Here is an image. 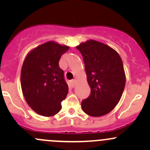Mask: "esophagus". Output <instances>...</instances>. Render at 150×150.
Instances as JSON below:
<instances>
[{"label":"esophagus","instance_id":"1","mask_svg":"<svg viewBox=\"0 0 150 150\" xmlns=\"http://www.w3.org/2000/svg\"><path fill=\"white\" fill-rule=\"evenodd\" d=\"M70 84H71L72 87H75V84H76V81H75V80H72L70 81Z\"/></svg>","mask_w":150,"mask_h":150}]
</instances>
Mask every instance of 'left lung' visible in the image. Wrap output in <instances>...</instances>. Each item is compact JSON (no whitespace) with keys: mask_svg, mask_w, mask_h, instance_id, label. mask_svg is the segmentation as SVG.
I'll return each instance as SVG.
<instances>
[{"mask_svg":"<svg viewBox=\"0 0 150 150\" xmlns=\"http://www.w3.org/2000/svg\"><path fill=\"white\" fill-rule=\"evenodd\" d=\"M83 57L90 95L82 101L85 113L99 117L111 111L119 102L125 85L123 61L111 47L95 40L76 46Z\"/></svg>","mask_w":150,"mask_h":150,"instance_id":"obj_1","label":"left lung"}]
</instances>
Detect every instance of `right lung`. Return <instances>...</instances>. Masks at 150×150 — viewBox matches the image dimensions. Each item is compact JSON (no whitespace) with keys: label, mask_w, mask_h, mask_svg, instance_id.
<instances>
[{"label":"right lung","mask_w":150,"mask_h":150,"mask_svg":"<svg viewBox=\"0 0 150 150\" xmlns=\"http://www.w3.org/2000/svg\"><path fill=\"white\" fill-rule=\"evenodd\" d=\"M69 46L48 42L32 49L21 70L22 93L29 106L38 114L52 116L61 109L68 92L64 73L58 65Z\"/></svg>","instance_id":"obj_1"}]
</instances>
